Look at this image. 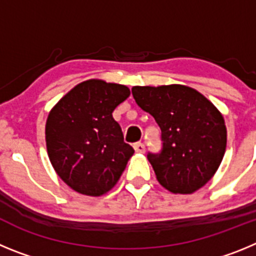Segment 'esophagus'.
<instances>
[{"label": "esophagus", "mask_w": 256, "mask_h": 256, "mask_svg": "<svg viewBox=\"0 0 256 256\" xmlns=\"http://www.w3.org/2000/svg\"><path fill=\"white\" fill-rule=\"evenodd\" d=\"M133 148H134L136 152H138V154L144 152V144H141V142H137V144H133Z\"/></svg>", "instance_id": "obj_1"}]
</instances>
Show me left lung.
<instances>
[{
    "label": "left lung",
    "mask_w": 256,
    "mask_h": 256,
    "mask_svg": "<svg viewBox=\"0 0 256 256\" xmlns=\"http://www.w3.org/2000/svg\"><path fill=\"white\" fill-rule=\"evenodd\" d=\"M132 94L162 130V151L148 155L156 180L168 191L183 195L205 186L218 170L227 146L222 112L187 86H134Z\"/></svg>",
    "instance_id": "1"
}]
</instances>
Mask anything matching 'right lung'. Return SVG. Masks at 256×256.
<instances>
[{"label": "right lung", "instance_id": "1", "mask_svg": "<svg viewBox=\"0 0 256 256\" xmlns=\"http://www.w3.org/2000/svg\"><path fill=\"white\" fill-rule=\"evenodd\" d=\"M130 94L126 86L88 79L51 108L47 154L58 177L74 191L102 196L120 178L134 150L124 142L112 112Z\"/></svg>", "mask_w": 256, "mask_h": 256}]
</instances>
